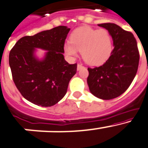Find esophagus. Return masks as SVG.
I'll return each mask as SVG.
<instances>
[{
	"label": "esophagus",
	"mask_w": 148,
	"mask_h": 148,
	"mask_svg": "<svg viewBox=\"0 0 148 148\" xmlns=\"http://www.w3.org/2000/svg\"><path fill=\"white\" fill-rule=\"evenodd\" d=\"M82 68H83V66H82V64H78L77 65V71L80 70V69H82Z\"/></svg>",
	"instance_id": "1"
}]
</instances>
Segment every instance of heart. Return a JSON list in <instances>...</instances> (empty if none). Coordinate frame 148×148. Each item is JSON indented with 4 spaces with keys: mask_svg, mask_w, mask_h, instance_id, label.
Masks as SVG:
<instances>
[{
    "mask_svg": "<svg viewBox=\"0 0 148 148\" xmlns=\"http://www.w3.org/2000/svg\"><path fill=\"white\" fill-rule=\"evenodd\" d=\"M65 54L70 58L76 57L81 51L83 60L91 66H100L110 58L113 51L112 37L104 29L80 27L70 36V42L63 46Z\"/></svg>",
    "mask_w": 148,
    "mask_h": 148,
    "instance_id": "b5f03b06",
    "label": "heart"
}]
</instances>
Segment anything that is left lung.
<instances>
[{
    "mask_svg": "<svg viewBox=\"0 0 148 148\" xmlns=\"http://www.w3.org/2000/svg\"><path fill=\"white\" fill-rule=\"evenodd\" d=\"M98 26L110 32L114 48L102 66L88 69L87 82L93 95L107 100L120 96L130 86L139 66V53L131 32L111 23Z\"/></svg>",
    "mask_w": 148,
    "mask_h": 148,
    "instance_id": "1",
    "label": "left lung"
}]
</instances>
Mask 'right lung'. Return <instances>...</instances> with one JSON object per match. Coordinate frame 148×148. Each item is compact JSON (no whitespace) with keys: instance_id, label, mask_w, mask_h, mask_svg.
Listing matches in <instances>:
<instances>
[{"instance_id":"right-lung-1","label":"right lung","mask_w":148,"mask_h":148,"mask_svg":"<svg viewBox=\"0 0 148 148\" xmlns=\"http://www.w3.org/2000/svg\"><path fill=\"white\" fill-rule=\"evenodd\" d=\"M70 29L60 26L33 36H25L10 51L9 63L13 81L22 96L34 105L50 107L63 98L77 63L65 60L63 46ZM35 48L47 51L43 59L34 54Z\"/></svg>"}]
</instances>
